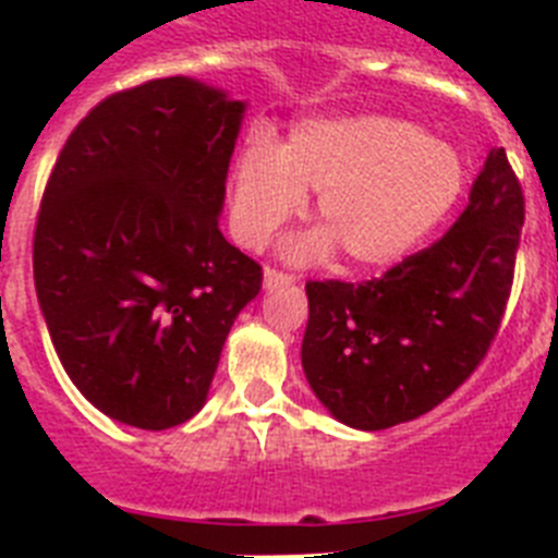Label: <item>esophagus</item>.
Instances as JSON below:
<instances>
[{
    "mask_svg": "<svg viewBox=\"0 0 558 558\" xmlns=\"http://www.w3.org/2000/svg\"><path fill=\"white\" fill-rule=\"evenodd\" d=\"M265 288H276V284H290L293 282V276L284 274V270L279 268H270V265H265Z\"/></svg>",
    "mask_w": 558,
    "mask_h": 558,
    "instance_id": "obj_1",
    "label": "esophagus"
}]
</instances>
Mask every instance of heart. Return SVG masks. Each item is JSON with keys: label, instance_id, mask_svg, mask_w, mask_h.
I'll list each match as a JSON object with an SVG mask.
<instances>
[{"label": "heart", "instance_id": "obj_1", "mask_svg": "<svg viewBox=\"0 0 558 558\" xmlns=\"http://www.w3.org/2000/svg\"><path fill=\"white\" fill-rule=\"evenodd\" d=\"M466 184L461 153L411 120L349 117L307 120L279 150L251 142L231 175V231L245 248H263L293 220L307 192L322 229L295 243L299 259L338 245L357 270L386 268L447 218Z\"/></svg>", "mask_w": 558, "mask_h": 558}]
</instances>
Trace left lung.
Returning <instances> with one entry per match:
<instances>
[{
    "mask_svg": "<svg viewBox=\"0 0 558 558\" xmlns=\"http://www.w3.org/2000/svg\"><path fill=\"white\" fill-rule=\"evenodd\" d=\"M525 223L520 179L492 147L470 204L430 248L368 282H307L302 366L338 422L386 430L441 405L500 329Z\"/></svg>",
    "mask_w": 558,
    "mask_h": 558,
    "instance_id": "8db88e82",
    "label": "left lung"
}]
</instances>
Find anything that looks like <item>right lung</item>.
Here are the masks:
<instances>
[{
  "label": "right lung",
  "mask_w": 558,
  "mask_h": 558,
  "mask_svg": "<svg viewBox=\"0 0 558 558\" xmlns=\"http://www.w3.org/2000/svg\"><path fill=\"white\" fill-rule=\"evenodd\" d=\"M245 102L161 77L97 102L44 186L33 276L49 338L106 416L167 430L204 408L263 268L220 234Z\"/></svg>",
  "instance_id": "obj_1"
}]
</instances>
